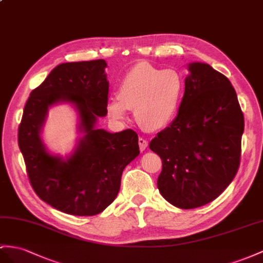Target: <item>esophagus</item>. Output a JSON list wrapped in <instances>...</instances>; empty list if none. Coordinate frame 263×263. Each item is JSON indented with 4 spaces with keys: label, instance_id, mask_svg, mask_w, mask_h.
Masks as SVG:
<instances>
[{
    "label": "esophagus",
    "instance_id": "obj_1",
    "mask_svg": "<svg viewBox=\"0 0 263 263\" xmlns=\"http://www.w3.org/2000/svg\"><path fill=\"white\" fill-rule=\"evenodd\" d=\"M147 145H149V143H147V141L143 138H139V146H140V150L141 151H144Z\"/></svg>",
    "mask_w": 263,
    "mask_h": 263
}]
</instances>
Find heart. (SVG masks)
<instances>
[{
	"label": "heart",
	"instance_id": "1",
	"mask_svg": "<svg viewBox=\"0 0 263 263\" xmlns=\"http://www.w3.org/2000/svg\"><path fill=\"white\" fill-rule=\"evenodd\" d=\"M184 87V79L178 71L138 63L121 81L118 97L107 102V113L114 121H124L127 109H134L137 122L143 129L162 130L177 117Z\"/></svg>",
	"mask_w": 263,
	"mask_h": 263
}]
</instances>
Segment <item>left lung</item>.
I'll list each match as a JSON object with an SVG mask.
<instances>
[{"label": "left lung", "instance_id": "1", "mask_svg": "<svg viewBox=\"0 0 263 263\" xmlns=\"http://www.w3.org/2000/svg\"><path fill=\"white\" fill-rule=\"evenodd\" d=\"M182 104L150 149L162 160L158 189L180 209L217 199L237 174L245 120L228 78L211 65L187 64Z\"/></svg>", "mask_w": 263, "mask_h": 263}]
</instances>
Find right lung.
<instances>
[{
    "label": "right lung",
    "instance_id": "1",
    "mask_svg": "<svg viewBox=\"0 0 263 263\" xmlns=\"http://www.w3.org/2000/svg\"><path fill=\"white\" fill-rule=\"evenodd\" d=\"M104 60L55 66L33 90L18 126L21 150L30 182L39 198L72 215H96L117 198L124 167L139 154L138 134L98 129L107 114L109 81ZM70 104L78 113L73 151L63 157L50 153L42 138L51 107Z\"/></svg>",
    "mask_w": 263,
    "mask_h": 263
}]
</instances>
